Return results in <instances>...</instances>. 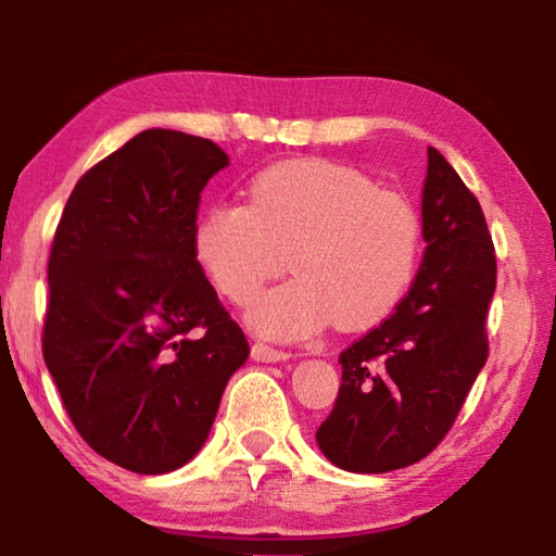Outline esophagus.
<instances>
[{
    "instance_id": "obj_1",
    "label": "esophagus",
    "mask_w": 556,
    "mask_h": 556,
    "mask_svg": "<svg viewBox=\"0 0 556 556\" xmlns=\"http://www.w3.org/2000/svg\"><path fill=\"white\" fill-rule=\"evenodd\" d=\"M251 356L255 361H263V364H276V361L291 358V353L280 351V349H273V345H265V343H253Z\"/></svg>"
}]
</instances>
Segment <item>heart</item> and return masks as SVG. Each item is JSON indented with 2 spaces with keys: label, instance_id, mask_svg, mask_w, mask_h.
<instances>
[{
  "label": "heart",
  "instance_id": "heart-1",
  "mask_svg": "<svg viewBox=\"0 0 556 556\" xmlns=\"http://www.w3.org/2000/svg\"><path fill=\"white\" fill-rule=\"evenodd\" d=\"M192 248L215 291L238 305L283 273L288 255L295 278L248 311L258 333L305 338L331 320L358 331L391 316L412 286L421 215L356 167L298 157L255 175L248 205L205 211Z\"/></svg>",
  "mask_w": 556,
  "mask_h": 556
}]
</instances>
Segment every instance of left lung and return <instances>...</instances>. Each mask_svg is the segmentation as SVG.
Instances as JSON below:
<instances>
[{
    "label": "left lung",
    "mask_w": 556,
    "mask_h": 556,
    "mask_svg": "<svg viewBox=\"0 0 556 556\" xmlns=\"http://www.w3.org/2000/svg\"><path fill=\"white\" fill-rule=\"evenodd\" d=\"M421 211L426 251L412 291L338 356L341 389L316 439L345 471L383 473L429 456L489 358L492 232L477 195L433 148Z\"/></svg>",
    "instance_id": "8db88e82"
}]
</instances>
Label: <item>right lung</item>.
Masks as SVG:
<instances>
[{
  "instance_id": "obj_1",
  "label": "right lung",
  "mask_w": 556,
  "mask_h": 556,
  "mask_svg": "<svg viewBox=\"0 0 556 556\" xmlns=\"http://www.w3.org/2000/svg\"><path fill=\"white\" fill-rule=\"evenodd\" d=\"M225 165L213 140L144 130L77 180L54 230L45 364L79 437L123 469L190 462L251 353L192 248Z\"/></svg>"
}]
</instances>
